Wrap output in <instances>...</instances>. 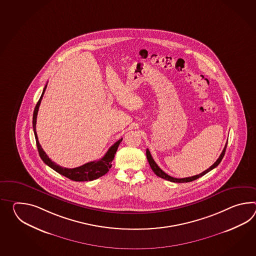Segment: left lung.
<instances>
[{
	"instance_id": "left-lung-1",
	"label": "left lung",
	"mask_w": 256,
	"mask_h": 256,
	"mask_svg": "<svg viewBox=\"0 0 256 256\" xmlns=\"http://www.w3.org/2000/svg\"><path fill=\"white\" fill-rule=\"evenodd\" d=\"M227 144L228 142L227 143H226V145H225V147L223 148V150H222V154L220 155L218 159L216 160L214 164L211 165L210 167L208 169H206V170H204L203 172H201V174H196V176H194L191 177H186V178H174V177L170 176H168L167 174H165L164 172L162 170V169L160 168L159 166L157 165V164L154 162V158H152V154L150 152V150H148V148H147V150H146V155H147V159H148V164H150V168L152 169V170L154 172V174H155L157 176L160 177V178L165 179V180H168V181H170V182H192L194 180H196V179L199 178V177L203 176H204L206 174H208V172H210V170H213L214 168H216V166L220 164L222 160L223 159V157H224V155H225V152H226V148H227Z\"/></svg>"
}]
</instances>
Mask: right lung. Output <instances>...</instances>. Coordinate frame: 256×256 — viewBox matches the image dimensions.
<instances>
[{
	"label": "right lung",
	"mask_w": 256,
	"mask_h": 256,
	"mask_svg": "<svg viewBox=\"0 0 256 256\" xmlns=\"http://www.w3.org/2000/svg\"><path fill=\"white\" fill-rule=\"evenodd\" d=\"M46 88V84L44 90L42 92V94L40 96L38 102H36V106L34 108V114H33V130H34L36 142V146H38V154H40L41 160L45 162L46 164L50 166L53 170H56L60 174H62L63 176L67 177V178L72 180V181H76V182L92 181L94 179H97L99 177L104 176L109 170V169L112 167V160H114V154H116V150H118L120 142H122V138H120V140H118V142L114 143V145H112L109 148L108 152L104 154V156L102 157V159L87 162L86 164L82 165V166H79V167H76V168H72V169L64 168V167H62L60 165L56 164L54 162H52V160L48 158V156L43 150V148L41 147L40 142H38V135H36V116H38V108H40L42 97L44 96Z\"/></svg>",
	"instance_id": "right-lung-1"
}]
</instances>
